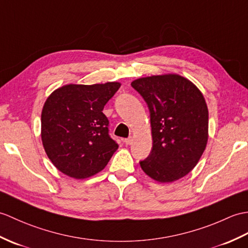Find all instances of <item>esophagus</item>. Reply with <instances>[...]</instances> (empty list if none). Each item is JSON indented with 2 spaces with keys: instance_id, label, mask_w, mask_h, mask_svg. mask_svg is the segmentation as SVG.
<instances>
[{
  "instance_id": "obj_1",
  "label": "esophagus",
  "mask_w": 248,
  "mask_h": 248,
  "mask_svg": "<svg viewBox=\"0 0 248 248\" xmlns=\"http://www.w3.org/2000/svg\"><path fill=\"white\" fill-rule=\"evenodd\" d=\"M124 142L125 143V145H131V142H132V138H131V137H129V138H124Z\"/></svg>"
}]
</instances>
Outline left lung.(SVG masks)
<instances>
[{
	"instance_id": "obj_1",
	"label": "left lung",
	"mask_w": 248,
	"mask_h": 248,
	"mask_svg": "<svg viewBox=\"0 0 248 248\" xmlns=\"http://www.w3.org/2000/svg\"><path fill=\"white\" fill-rule=\"evenodd\" d=\"M131 85L150 111L153 146L140 162L141 169L159 183L180 180L197 166L208 140V108L203 94L175 74L140 78Z\"/></svg>"
}]
</instances>
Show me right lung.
Returning a JSON list of instances; mask_svg holds the SVG:
<instances>
[{"label": "right lung", "mask_w": 248, "mask_h": 248, "mask_svg": "<svg viewBox=\"0 0 248 248\" xmlns=\"http://www.w3.org/2000/svg\"><path fill=\"white\" fill-rule=\"evenodd\" d=\"M119 88V82L67 84L46 99L41 138L48 158L62 173L77 180L90 177L105 168L117 150L102 110Z\"/></svg>", "instance_id": "1"}]
</instances>
